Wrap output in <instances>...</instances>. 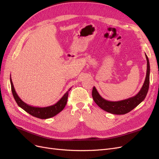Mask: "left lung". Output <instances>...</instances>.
Listing matches in <instances>:
<instances>
[{
	"mask_svg": "<svg viewBox=\"0 0 159 159\" xmlns=\"http://www.w3.org/2000/svg\"><path fill=\"white\" fill-rule=\"evenodd\" d=\"M147 66L146 78L141 89L139 93L128 99L118 101V102H111L103 98L99 95L95 87L93 88L92 97L95 103L98 106L108 113L115 115H123L129 113L135 108L139 104H140L146 98L149 88V79H150V64L147 56L145 54Z\"/></svg>",
	"mask_w": 159,
	"mask_h": 159,
	"instance_id": "obj_1",
	"label": "left lung"
}]
</instances>
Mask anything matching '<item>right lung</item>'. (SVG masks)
Listing matches in <instances>:
<instances>
[{
	"instance_id": "right-lung-1",
	"label": "right lung",
	"mask_w": 159,
	"mask_h": 159,
	"mask_svg": "<svg viewBox=\"0 0 159 159\" xmlns=\"http://www.w3.org/2000/svg\"><path fill=\"white\" fill-rule=\"evenodd\" d=\"M11 90L13 95V97L15 99L16 103L20 107L25 111L26 112L28 113L32 116L42 119H49L52 117H54L55 115L58 114L61 112L62 110L65 107L67 103V100H68V92L69 91L71 90V88H70L68 91L63 95L58 102L56 103L55 104L50 105V106L44 107H34L32 105H28L24 102L23 101L19 98V96L17 95L15 89L14 88V85L12 84V81L11 79Z\"/></svg>"
}]
</instances>
